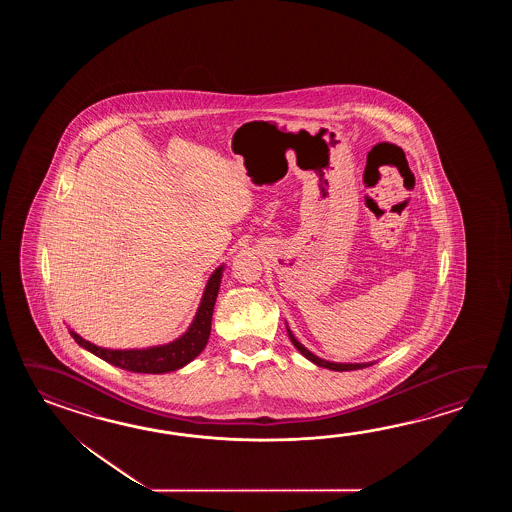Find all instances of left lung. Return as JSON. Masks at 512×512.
<instances>
[{
  "label": "left lung",
  "mask_w": 512,
  "mask_h": 512,
  "mask_svg": "<svg viewBox=\"0 0 512 512\" xmlns=\"http://www.w3.org/2000/svg\"><path fill=\"white\" fill-rule=\"evenodd\" d=\"M287 333H289V338H291V342L294 344V348L298 349L302 355H304L305 359L311 360L313 364L316 366H320V368H327V370L333 371H351V370H362V368H368L371 364H375V362H362V364H344V362H329V360L320 359V357H316L313 355L309 349L302 346L296 337L293 335V331L287 327Z\"/></svg>",
  "instance_id": "1"
}]
</instances>
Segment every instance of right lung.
<instances>
[{
  "mask_svg": "<svg viewBox=\"0 0 512 512\" xmlns=\"http://www.w3.org/2000/svg\"><path fill=\"white\" fill-rule=\"evenodd\" d=\"M223 271H225V265H219L218 269L210 274L192 324L181 337L175 338L174 342H168L163 346H152V348L108 349L87 342L73 329L69 333L75 338L78 346L91 351L93 355H97L98 359L106 360L120 370L133 371V373H168V371L181 370L188 362L196 359L207 346L210 327H212V313L218 298Z\"/></svg>",
  "mask_w": 512,
  "mask_h": 512,
  "instance_id": "1",
  "label": "right lung"
}]
</instances>
